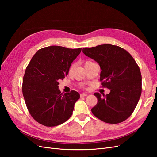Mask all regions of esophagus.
<instances>
[{
    "label": "esophagus",
    "instance_id": "34e87169",
    "mask_svg": "<svg viewBox=\"0 0 157 157\" xmlns=\"http://www.w3.org/2000/svg\"><path fill=\"white\" fill-rule=\"evenodd\" d=\"M85 96H87V94L86 93H82V94H80V97H85Z\"/></svg>",
    "mask_w": 157,
    "mask_h": 157
}]
</instances>
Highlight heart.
<instances>
[{
    "label": "heart",
    "mask_w": 157,
    "mask_h": 157,
    "mask_svg": "<svg viewBox=\"0 0 157 157\" xmlns=\"http://www.w3.org/2000/svg\"><path fill=\"white\" fill-rule=\"evenodd\" d=\"M86 62H87V61H86ZM73 67H74V65H73L72 66H71V68H70V70H71V69H72L73 68Z\"/></svg>",
    "instance_id": "heart-1"
}]
</instances>
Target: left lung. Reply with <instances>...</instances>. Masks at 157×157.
<instances>
[{
	"instance_id": "obj_1",
	"label": "left lung",
	"mask_w": 157,
	"mask_h": 157,
	"mask_svg": "<svg viewBox=\"0 0 157 157\" xmlns=\"http://www.w3.org/2000/svg\"><path fill=\"white\" fill-rule=\"evenodd\" d=\"M82 52L99 64L101 84L111 90L106 96L94 93L98 103L91 109L93 115L109 124L124 121L134 112L141 94L138 65L127 51L115 45L84 48Z\"/></svg>"
}]
</instances>
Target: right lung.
I'll use <instances>...</instances> for the list:
<instances>
[{
	"label": "right lung",
	"instance_id": "right-lung-1",
	"mask_svg": "<svg viewBox=\"0 0 157 157\" xmlns=\"http://www.w3.org/2000/svg\"><path fill=\"white\" fill-rule=\"evenodd\" d=\"M82 48L71 49L59 46L38 50L26 68L22 92L32 117L46 126H56L72 115L78 92L61 93L58 80L69 73Z\"/></svg>",
	"mask_w": 157,
	"mask_h": 157
}]
</instances>
